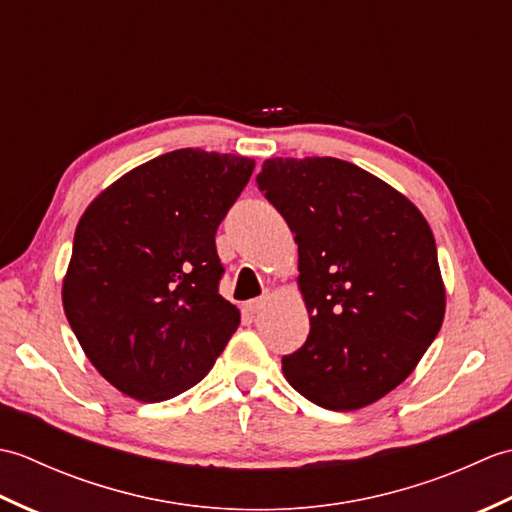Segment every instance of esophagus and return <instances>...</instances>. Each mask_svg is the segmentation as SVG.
I'll return each mask as SVG.
<instances>
[{"instance_id": "1", "label": "esophagus", "mask_w": 512, "mask_h": 512, "mask_svg": "<svg viewBox=\"0 0 512 512\" xmlns=\"http://www.w3.org/2000/svg\"><path fill=\"white\" fill-rule=\"evenodd\" d=\"M264 306H266V299H250V301L244 303V310L248 314H257V312L264 310Z\"/></svg>"}]
</instances>
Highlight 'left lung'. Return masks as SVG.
<instances>
[{
    "label": "left lung",
    "instance_id": "left-lung-1",
    "mask_svg": "<svg viewBox=\"0 0 512 512\" xmlns=\"http://www.w3.org/2000/svg\"><path fill=\"white\" fill-rule=\"evenodd\" d=\"M257 187L295 233L310 314L306 343L281 358L286 380L323 409L372 405L413 372L444 319L427 220L339 158H270Z\"/></svg>",
    "mask_w": 512,
    "mask_h": 512
}]
</instances>
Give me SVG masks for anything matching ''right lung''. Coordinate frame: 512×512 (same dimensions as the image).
Returning a JSON list of instances; mask_svg holds the SVG:
<instances>
[{
    "label": "right lung",
    "mask_w": 512,
    "mask_h": 512,
    "mask_svg": "<svg viewBox=\"0 0 512 512\" xmlns=\"http://www.w3.org/2000/svg\"><path fill=\"white\" fill-rule=\"evenodd\" d=\"M255 162L178 149L129 171L74 233L63 310L83 352L123 394L160 402L209 374L239 325L220 295L215 233Z\"/></svg>",
    "instance_id": "right-lung-1"
}]
</instances>
